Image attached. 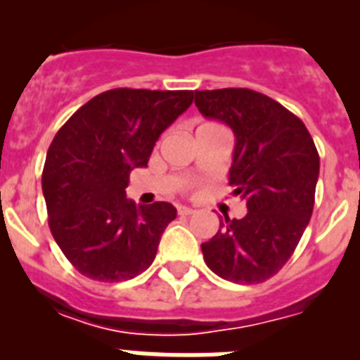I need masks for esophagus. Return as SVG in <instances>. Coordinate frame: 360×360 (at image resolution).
I'll return each instance as SVG.
<instances>
[{
    "instance_id": "34e87169",
    "label": "esophagus",
    "mask_w": 360,
    "mask_h": 360,
    "mask_svg": "<svg viewBox=\"0 0 360 360\" xmlns=\"http://www.w3.org/2000/svg\"><path fill=\"white\" fill-rule=\"evenodd\" d=\"M195 209H191V207H186V205H178V214L180 216H191V214H195Z\"/></svg>"
}]
</instances>
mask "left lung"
Listing matches in <instances>:
<instances>
[{
    "instance_id": "8db88e82",
    "label": "left lung",
    "mask_w": 360,
    "mask_h": 360,
    "mask_svg": "<svg viewBox=\"0 0 360 360\" xmlns=\"http://www.w3.org/2000/svg\"><path fill=\"white\" fill-rule=\"evenodd\" d=\"M195 104L236 136L229 186L249 211L219 221V231L202 243L203 259L227 281L263 283L290 259L310 221L319 153L303 120L259 91H195Z\"/></svg>"
}]
</instances>
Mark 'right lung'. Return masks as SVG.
Wrapping results in <instances>:
<instances>
[{"mask_svg":"<svg viewBox=\"0 0 360 360\" xmlns=\"http://www.w3.org/2000/svg\"><path fill=\"white\" fill-rule=\"evenodd\" d=\"M193 97L191 90H108L53 136L41 180L49 225L82 276L126 281L153 263L176 209L167 202L136 207L126 187L129 173L148 165L158 136Z\"/></svg>","mask_w":360,"mask_h":360,"instance_id":"add662e5","label":"right lung"}]
</instances>
